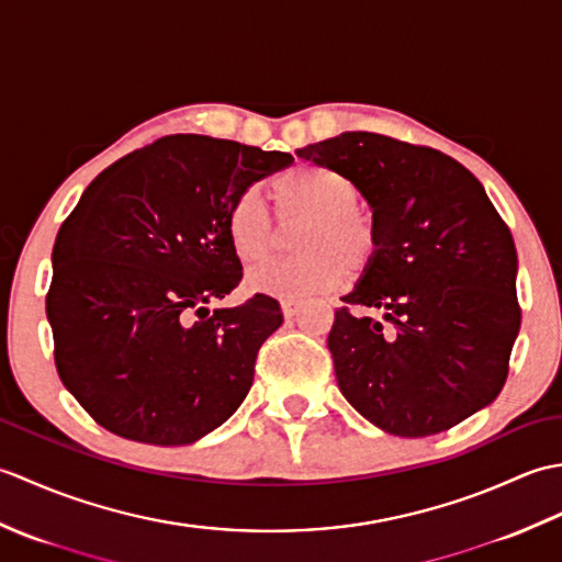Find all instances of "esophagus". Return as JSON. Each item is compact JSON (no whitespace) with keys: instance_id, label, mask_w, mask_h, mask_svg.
Masks as SVG:
<instances>
[{"instance_id":"obj_1","label":"esophagus","mask_w":562,"mask_h":562,"mask_svg":"<svg viewBox=\"0 0 562 562\" xmlns=\"http://www.w3.org/2000/svg\"><path fill=\"white\" fill-rule=\"evenodd\" d=\"M296 312H300V302H294V300H284V302H282V314H284V318H294Z\"/></svg>"}]
</instances>
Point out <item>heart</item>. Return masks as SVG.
<instances>
[{
    "instance_id": "b5f03b06",
    "label": "heart",
    "mask_w": 562,
    "mask_h": 562,
    "mask_svg": "<svg viewBox=\"0 0 562 562\" xmlns=\"http://www.w3.org/2000/svg\"><path fill=\"white\" fill-rule=\"evenodd\" d=\"M274 212L282 224L302 222L296 248L302 256L270 260L248 274V288L280 300H302L338 288L348 268L360 274L374 266L381 229L367 214L362 190L352 178L318 166H294L270 183ZM226 238L234 256L254 266L272 254L278 226L258 190L238 193L226 212Z\"/></svg>"
}]
</instances>
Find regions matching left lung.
Returning a JSON list of instances; mask_svg holds the SVG:
<instances>
[{"label":"left lung","instance_id":"8db88e82","mask_svg":"<svg viewBox=\"0 0 562 562\" xmlns=\"http://www.w3.org/2000/svg\"><path fill=\"white\" fill-rule=\"evenodd\" d=\"M296 157L352 178L381 229L374 266L328 333L342 396L398 437L445 432L493 403L521 306L515 238L479 178L379 133H342Z\"/></svg>","mask_w":562,"mask_h":562}]
</instances>
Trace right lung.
Segmentation results:
<instances>
[{
  "label": "right lung",
  "mask_w": 562,
  "mask_h": 562,
  "mask_svg": "<svg viewBox=\"0 0 562 562\" xmlns=\"http://www.w3.org/2000/svg\"><path fill=\"white\" fill-rule=\"evenodd\" d=\"M292 161L166 135L83 190L55 238L45 312L59 379L109 432L190 445L244 403L280 304L268 294L212 314L207 304L244 278L226 238L234 198Z\"/></svg>",
  "instance_id": "add662e5"
}]
</instances>
